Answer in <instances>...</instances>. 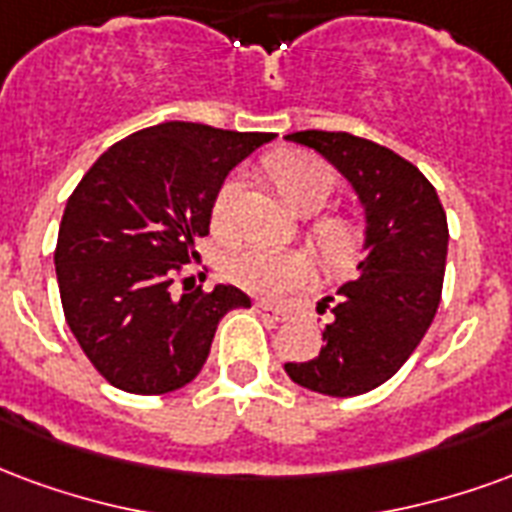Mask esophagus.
Returning <instances> with one entry per match:
<instances>
[{
    "label": "esophagus",
    "mask_w": 512,
    "mask_h": 512,
    "mask_svg": "<svg viewBox=\"0 0 512 512\" xmlns=\"http://www.w3.org/2000/svg\"><path fill=\"white\" fill-rule=\"evenodd\" d=\"M253 308L259 313L261 319L267 322H286L289 319V311L286 308H278V305H270V302H253Z\"/></svg>",
    "instance_id": "esophagus-1"
}]
</instances>
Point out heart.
<instances>
[{
    "label": "heart",
    "instance_id": "b5f03b06",
    "mask_svg": "<svg viewBox=\"0 0 512 512\" xmlns=\"http://www.w3.org/2000/svg\"><path fill=\"white\" fill-rule=\"evenodd\" d=\"M261 169L281 193L283 201L302 215L322 210L338 185V174L327 160L311 152H297V149L275 152L264 160ZM242 188H245L242 179L231 174L220 182L218 193L212 199L210 223L220 240H231L237 234ZM308 240L313 242L316 253L330 270L343 272L354 267L363 256L365 226L349 212H330L308 226ZM220 270L226 275V281L259 297H281L313 281V261L305 253L275 251L264 245L234 248L223 259Z\"/></svg>",
    "mask_w": 512,
    "mask_h": 512
}]
</instances>
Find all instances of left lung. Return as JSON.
<instances>
[{
  "label": "left lung",
  "mask_w": 512,
  "mask_h": 512,
  "mask_svg": "<svg viewBox=\"0 0 512 512\" xmlns=\"http://www.w3.org/2000/svg\"><path fill=\"white\" fill-rule=\"evenodd\" d=\"M286 138L322 152L360 193L368 256L360 278L322 302L330 322L319 357L283 368L313 393L363 395L398 374L434 322L445 281L447 215L434 185L393 149L327 130Z\"/></svg>",
  "instance_id": "left-lung-1"
}]
</instances>
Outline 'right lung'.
<instances>
[{"mask_svg": "<svg viewBox=\"0 0 512 512\" xmlns=\"http://www.w3.org/2000/svg\"><path fill=\"white\" fill-rule=\"evenodd\" d=\"M272 133L163 122L108 147L67 199L59 223V297L67 327L108 384L163 395L199 376L218 322L251 297L174 283L210 234L212 199ZM190 281V278H182Z\"/></svg>", "mask_w": 512, "mask_h": 512, "instance_id": "1", "label": "right lung"}]
</instances>
